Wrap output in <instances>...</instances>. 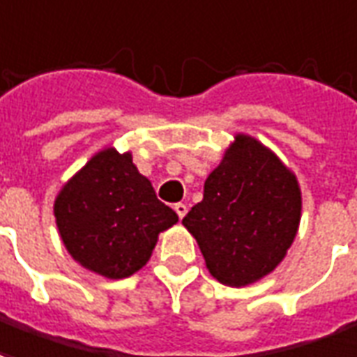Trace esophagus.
I'll return each mask as SVG.
<instances>
[{
	"mask_svg": "<svg viewBox=\"0 0 357 357\" xmlns=\"http://www.w3.org/2000/svg\"><path fill=\"white\" fill-rule=\"evenodd\" d=\"M174 210H176V213L179 215V219H183L185 218V213H187V206L183 204V202H178V204L174 206Z\"/></svg>",
	"mask_w": 357,
	"mask_h": 357,
	"instance_id": "obj_1",
	"label": "esophagus"
}]
</instances>
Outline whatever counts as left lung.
Here are the masks:
<instances>
[{
  "mask_svg": "<svg viewBox=\"0 0 357 357\" xmlns=\"http://www.w3.org/2000/svg\"><path fill=\"white\" fill-rule=\"evenodd\" d=\"M301 206L295 174L261 142L236 134L183 225L213 278L242 287L286 257L299 231Z\"/></svg>",
  "mask_w": 357,
  "mask_h": 357,
  "instance_id": "8db88e82",
  "label": "left lung"
}]
</instances>
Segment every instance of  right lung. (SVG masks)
<instances>
[{
	"label": "right lung",
	"instance_id": "add662e5",
	"mask_svg": "<svg viewBox=\"0 0 357 357\" xmlns=\"http://www.w3.org/2000/svg\"><path fill=\"white\" fill-rule=\"evenodd\" d=\"M54 218L79 265L105 278H128L149 261L158 234L178 223L130 153L105 147L66 183Z\"/></svg>",
	"mask_w": 357,
	"mask_h": 357
}]
</instances>
